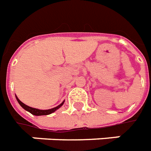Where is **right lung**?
I'll use <instances>...</instances> for the list:
<instances>
[{"instance_id": "obj_1", "label": "right lung", "mask_w": 151, "mask_h": 151, "mask_svg": "<svg viewBox=\"0 0 151 151\" xmlns=\"http://www.w3.org/2000/svg\"><path fill=\"white\" fill-rule=\"evenodd\" d=\"M16 98H17V100L19 103L20 106L23 107L24 109L27 111L30 112L32 114H33V115H37V116H40V115H47V114H50L53 113V112H55L56 110H58L60 106H63V104H64V100H63L62 103H61L60 105H58L57 106H55V107H53L52 109H48V110H40V109H37V108H33V107H31V106H28L27 105H25L24 104H23L22 102L20 101V99L17 98V96H16Z\"/></svg>"}]
</instances>
